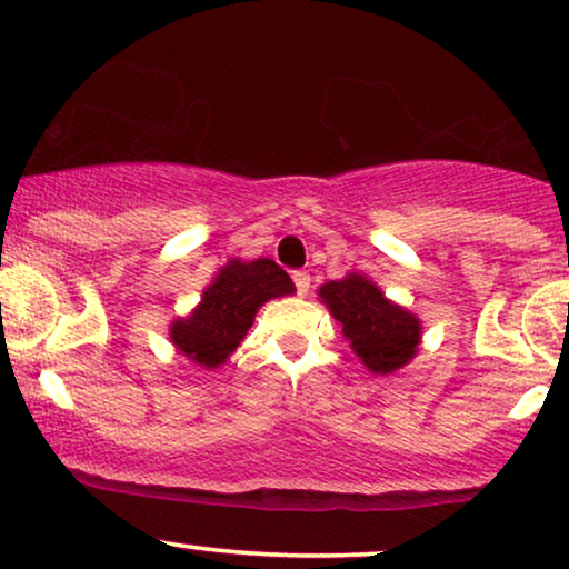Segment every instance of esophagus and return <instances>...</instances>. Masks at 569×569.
<instances>
[{"label":"esophagus","mask_w":569,"mask_h":569,"mask_svg":"<svg viewBox=\"0 0 569 569\" xmlns=\"http://www.w3.org/2000/svg\"><path fill=\"white\" fill-rule=\"evenodd\" d=\"M292 282H295V290H298V295H308V290H310L308 271H292Z\"/></svg>","instance_id":"obj_1"}]
</instances>
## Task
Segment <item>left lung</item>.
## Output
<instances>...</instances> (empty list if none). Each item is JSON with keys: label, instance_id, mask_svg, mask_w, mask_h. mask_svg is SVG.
I'll return each instance as SVG.
<instances>
[{"label": "left lung", "instance_id": "8db88e82", "mask_svg": "<svg viewBox=\"0 0 569 569\" xmlns=\"http://www.w3.org/2000/svg\"><path fill=\"white\" fill-rule=\"evenodd\" d=\"M318 295L370 372H396L417 355L422 337L419 318L388 300L368 277L347 274L321 284Z\"/></svg>", "mask_w": 569, "mask_h": 569}]
</instances>
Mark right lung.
I'll return each mask as SVG.
<instances>
[{"mask_svg": "<svg viewBox=\"0 0 569 569\" xmlns=\"http://www.w3.org/2000/svg\"><path fill=\"white\" fill-rule=\"evenodd\" d=\"M292 292L290 274L271 259H232L207 287L193 313L173 321L170 339L199 368H220L253 326L256 310Z\"/></svg>", "mask_w": 569, "mask_h": 569, "instance_id": "right-lung-1", "label": "right lung"}]
</instances>
